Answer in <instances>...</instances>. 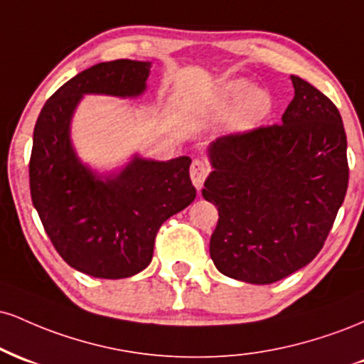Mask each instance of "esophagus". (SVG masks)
Listing matches in <instances>:
<instances>
[{"mask_svg": "<svg viewBox=\"0 0 364 364\" xmlns=\"http://www.w3.org/2000/svg\"><path fill=\"white\" fill-rule=\"evenodd\" d=\"M208 174V166L205 164L203 161H193V164H191L190 168V176H191V181H193V185L196 190H200V188L203 186V181H205Z\"/></svg>", "mask_w": 364, "mask_h": 364, "instance_id": "34e87169", "label": "esophagus"}]
</instances>
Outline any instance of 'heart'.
<instances>
[{"label": "heart", "mask_w": 364, "mask_h": 364, "mask_svg": "<svg viewBox=\"0 0 364 364\" xmlns=\"http://www.w3.org/2000/svg\"><path fill=\"white\" fill-rule=\"evenodd\" d=\"M274 107L272 94L262 85H252L246 78H229L217 85L208 101V111L215 116L228 114L232 132H246L263 123Z\"/></svg>", "instance_id": "obj_1"}]
</instances>
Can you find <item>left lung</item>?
I'll return each mask as SVG.
<instances>
[{"label":"left lung","instance_id":"1","mask_svg":"<svg viewBox=\"0 0 364 364\" xmlns=\"http://www.w3.org/2000/svg\"><path fill=\"white\" fill-rule=\"evenodd\" d=\"M281 124L217 139L202 195L219 210L210 257L220 274L272 284L310 263L348 191V139L339 109L291 75Z\"/></svg>","mask_w":364,"mask_h":364}]
</instances>
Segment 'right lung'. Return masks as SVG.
Returning <instances> with one entry per match:
<instances>
[{
  "mask_svg": "<svg viewBox=\"0 0 364 364\" xmlns=\"http://www.w3.org/2000/svg\"><path fill=\"white\" fill-rule=\"evenodd\" d=\"M150 68V61L99 63L54 92L37 118L28 166L32 203L63 260L90 277L141 272L162 223L196 196L190 157L156 161L135 152L118 168L97 169L73 145V116L83 95L139 99Z\"/></svg>",
  "mask_w": 364,
  "mask_h": 364,
  "instance_id": "add662e5",
  "label": "right lung"
}]
</instances>
